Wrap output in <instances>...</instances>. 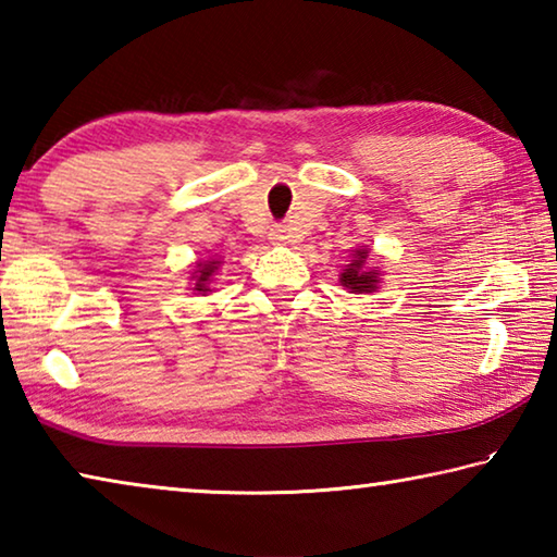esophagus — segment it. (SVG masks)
I'll return each mask as SVG.
<instances>
[{
  "instance_id": "1",
  "label": "esophagus",
  "mask_w": 557,
  "mask_h": 557,
  "mask_svg": "<svg viewBox=\"0 0 557 557\" xmlns=\"http://www.w3.org/2000/svg\"><path fill=\"white\" fill-rule=\"evenodd\" d=\"M270 240L272 243H287L289 240V231L285 225H272L270 228Z\"/></svg>"
}]
</instances>
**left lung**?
Here are the masks:
<instances>
[{
  "mask_svg": "<svg viewBox=\"0 0 557 557\" xmlns=\"http://www.w3.org/2000/svg\"><path fill=\"white\" fill-rule=\"evenodd\" d=\"M366 260H369V248L356 250L351 265L342 272V285L356 292V295H361V292H373L375 285H379V272L366 268Z\"/></svg>",
  "mask_w": 557,
  "mask_h": 557,
  "instance_id": "8db88e82",
  "label": "left lung"
}]
</instances>
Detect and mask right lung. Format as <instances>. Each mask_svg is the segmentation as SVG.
<instances>
[{
  "mask_svg": "<svg viewBox=\"0 0 557 557\" xmlns=\"http://www.w3.org/2000/svg\"><path fill=\"white\" fill-rule=\"evenodd\" d=\"M196 268H199V270H196L194 272V275H196V292H203V295H206V292H211L209 289V280H211V275H213V272L215 270H219V260H206V262H199V265H196Z\"/></svg>",
  "mask_w": 557,
  "mask_h": 557,
  "instance_id": "1",
  "label": "right lung"
}]
</instances>
